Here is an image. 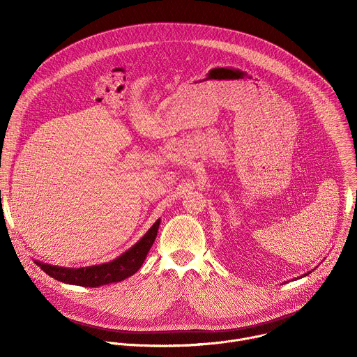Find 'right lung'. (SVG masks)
Instances as JSON below:
<instances>
[{
	"label": "right lung",
	"instance_id": "right-lung-1",
	"mask_svg": "<svg viewBox=\"0 0 357 357\" xmlns=\"http://www.w3.org/2000/svg\"><path fill=\"white\" fill-rule=\"evenodd\" d=\"M160 222L161 220L158 219L154 223V226L145 233V236L135 245H132L128 251L123 254V256L110 263L84 268H63L50 264H43L40 261H36V264L40 267L42 271H45L52 278L80 287L96 288L100 285L123 281L135 274L141 268L152 243L155 241Z\"/></svg>",
	"mask_w": 357,
	"mask_h": 357
}]
</instances>
